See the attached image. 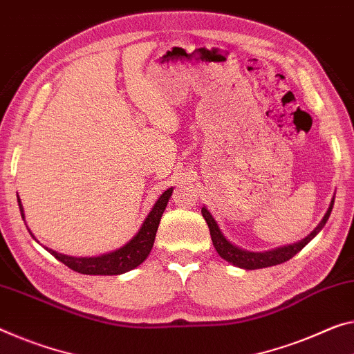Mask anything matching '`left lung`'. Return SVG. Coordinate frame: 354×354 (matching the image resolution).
Listing matches in <instances>:
<instances>
[{
    "label": "left lung",
    "mask_w": 354,
    "mask_h": 354,
    "mask_svg": "<svg viewBox=\"0 0 354 354\" xmlns=\"http://www.w3.org/2000/svg\"><path fill=\"white\" fill-rule=\"evenodd\" d=\"M333 207H334V199L330 201L329 209H328V212H326V215L322 220V223L317 226V230L310 234V236L304 239V241L292 243V245H288V247L272 250V252H264V253H252V252H245V250L234 247L232 243L230 241H226V237L223 236L221 231L218 230V225H216V221L214 220V216L209 214V210L203 207L201 214H203L204 220L207 221L212 242H214L215 250L218 252V254L223 259L230 261V263H232L234 266H239V268H242V269H263V268H269V266H277V264L285 263V261H290L292 257H295V254L301 252V250L306 247L307 243L312 241V239L317 236L319 231L323 230V226L326 225V221H328V218H329L330 212H333Z\"/></svg>",
    "instance_id": "8db88e82"
}]
</instances>
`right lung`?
<instances>
[{
    "label": "right lung",
    "mask_w": 354,
    "mask_h": 354,
    "mask_svg": "<svg viewBox=\"0 0 354 354\" xmlns=\"http://www.w3.org/2000/svg\"><path fill=\"white\" fill-rule=\"evenodd\" d=\"M171 193H172V188H169L167 192H165L160 196V199L156 201L155 207L151 209L149 216L145 218L140 231L136 234L134 239H131L127 245L122 247L120 250H117V252L102 254V257H97V258H73V257H66V254L53 252V250H48V248L46 250H48V252H50L58 261H62L63 264H66L69 269L79 272V274L118 275V274H123V272H128L134 268H138V266L140 263H144L145 258L149 257L150 250L153 247L161 215L166 209L167 201L171 198ZM17 203L21 212V218H24V207H21L19 196H17Z\"/></svg>",
    "instance_id": "1"
}]
</instances>
